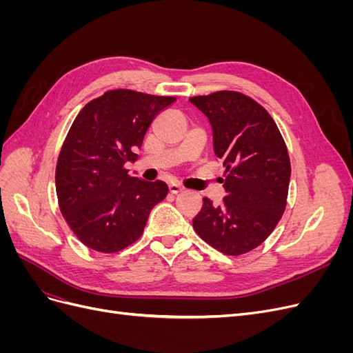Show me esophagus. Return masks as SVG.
<instances>
[{"label": "esophagus", "mask_w": 353, "mask_h": 353, "mask_svg": "<svg viewBox=\"0 0 353 353\" xmlns=\"http://www.w3.org/2000/svg\"><path fill=\"white\" fill-rule=\"evenodd\" d=\"M184 188L181 187L179 184H176V183H172V184H169V191L172 194H176V193H179V191H183Z\"/></svg>", "instance_id": "1"}]
</instances>
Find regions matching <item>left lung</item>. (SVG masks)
<instances>
[{"label":"left lung","mask_w":353,"mask_h":353,"mask_svg":"<svg viewBox=\"0 0 353 353\" xmlns=\"http://www.w3.org/2000/svg\"><path fill=\"white\" fill-rule=\"evenodd\" d=\"M190 101L212 125L227 193L219 206L203 199L193 227L221 253L244 254L270 237L285 210L292 174L287 145L271 114L249 95L225 90Z\"/></svg>","instance_id":"left-lung-1"}]
</instances>
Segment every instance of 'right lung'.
Segmentation results:
<instances>
[{"label":"right lung","instance_id":"add662e5","mask_svg":"<svg viewBox=\"0 0 353 353\" xmlns=\"http://www.w3.org/2000/svg\"><path fill=\"white\" fill-rule=\"evenodd\" d=\"M175 97L110 90L74 117L56 166L63 218L82 244L100 253L126 249L143 236L152 209L168 194L163 181L128 175L135 148Z\"/></svg>","mask_w":353,"mask_h":353}]
</instances>
